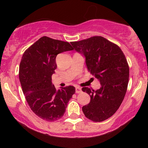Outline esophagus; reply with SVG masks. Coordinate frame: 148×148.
Returning <instances> with one entry per match:
<instances>
[{
    "mask_svg": "<svg viewBox=\"0 0 148 148\" xmlns=\"http://www.w3.org/2000/svg\"><path fill=\"white\" fill-rule=\"evenodd\" d=\"M75 92H76V94H79V93L82 92V89H81L80 88H79V87H76Z\"/></svg>",
    "mask_w": 148,
    "mask_h": 148,
    "instance_id": "34e87169",
    "label": "esophagus"
}]
</instances>
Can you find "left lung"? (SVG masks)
Wrapping results in <instances>:
<instances>
[{
  "mask_svg": "<svg viewBox=\"0 0 148 148\" xmlns=\"http://www.w3.org/2000/svg\"><path fill=\"white\" fill-rule=\"evenodd\" d=\"M71 44L84 55L88 71L101 85L96 91L82 88L90 96V103L82 107L83 112L94 122L106 120L120 107L127 90L129 67L125 54L119 46L102 36Z\"/></svg>",
  "mask_w": 148,
  "mask_h": 148,
  "instance_id": "obj_1",
  "label": "left lung"
}]
</instances>
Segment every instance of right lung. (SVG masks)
I'll return each mask as SVG.
<instances>
[{
	"instance_id": "obj_1",
	"label": "right lung",
	"mask_w": 148,
	"mask_h": 148,
	"mask_svg": "<svg viewBox=\"0 0 148 148\" xmlns=\"http://www.w3.org/2000/svg\"><path fill=\"white\" fill-rule=\"evenodd\" d=\"M72 50L67 42L43 36L22 56L19 72L22 90L31 110L43 120L53 122L61 118L75 93L73 86L56 90L52 83L57 54Z\"/></svg>"
}]
</instances>
